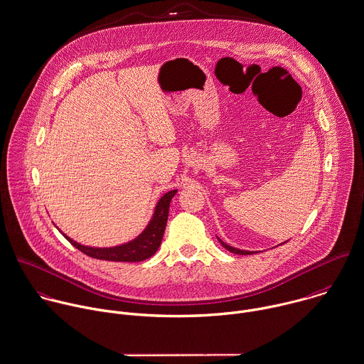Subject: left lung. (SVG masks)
<instances>
[{"label": "left lung", "instance_id": "8db88e82", "mask_svg": "<svg viewBox=\"0 0 364 364\" xmlns=\"http://www.w3.org/2000/svg\"><path fill=\"white\" fill-rule=\"evenodd\" d=\"M222 242V245L226 248V250H229L230 252H235V254H242V255H248V254H252V251H244V250H239V248H235V247H232V245H228L226 242Z\"/></svg>", "mask_w": 364, "mask_h": 364}]
</instances>
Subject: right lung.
<instances>
[{
    "label": "right lung",
    "instance_id": "1",
    "mask_svg": "<svg viewBox=\"0 0 364 364\" xmlns=\"http://www.w3.org/2000/svg\"><path fill=\"white\" fill-rule=\"evenodd\" d=\"M176 192L178 191H171L159 199V202L155 208L152 220L149 222L148 228L132 242L122 244L119 247H112V248H93V247H86L79 242H73L66 235H63V236L77 250H80L82 252H85L89 257L97 258V259L125 261V262L144 261V259L152 257L161 245L165 226H166V220H168L169 203Z\"/></svg>",
    "mask_w": 364,
    "mask_h": 364
}]
</instances>
